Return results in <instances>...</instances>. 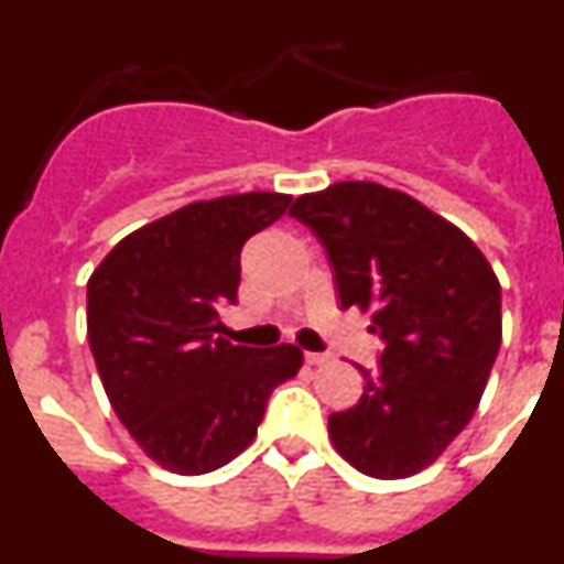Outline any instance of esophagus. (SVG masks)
Segmentation results:
<instances>
[{
	"label": "esophagus",
	"instance_id": "34e87169",
	"mask_svg": "<svg viewBox=\"0 0 564 564\" xmlns=\"http://www.w3.org/2000/svg\"><path fill=\"white\" fill-rule=\"evenodd\" d=\"M305 361L313 364V367H318V364L333 361V356H330V352H305Z\"/></svg>",
	"mask_w": 564,
	"mask_h": 564
}]
</instances>
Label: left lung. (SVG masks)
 Instances as JSON below:
<instances>
[{
    "label": "left lung",
    "mask_w": 564,
    "mask_h": 564,
    "mask_svg": "<svg viewBox=\"0 0 564 564\" xmlns=\"http://www.w3.org/2000/svg\"><path fill=\"white\" fill-rule=\"evenodd\" d=\"M291 217L325 246L341 307L372 313L383 352L330 441L378 480L435 463L466 430L502 338L500 282L480 248L410 194L344 181L302 194Z\"/></svg>",
    "instance_id": "1"
}]
</instances>
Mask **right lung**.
I'll list each match as a JSON object with an SVG mask.
<instances>
[{"instance_id":"1","label":"right lung","mask_w":564,"mask_h":564,"mask_svg":"<svg viewBox=\"0 0 564 564\" xmlns=\"http://www.w3.org/2000/svg\"><path fill=\"white\" fill-rule=\"evenodd\" d=\"M288 194L188 203L123 237L87 282V338L115 415L158 466L206 475L246 449L302 350H253L220 330L237 302L239 251Z\"/></svg>"}]
</instances>
